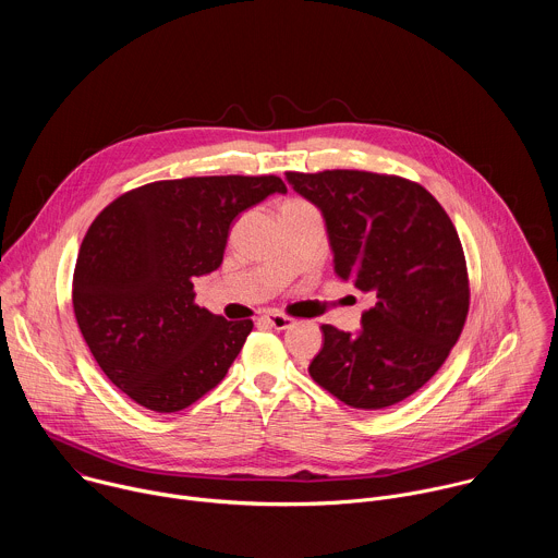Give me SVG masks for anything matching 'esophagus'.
<instances>
[{"instance_id":"1","label":"esophagus","mask_w":558,"mask_h":558,"mask_svg":"<svg viewBox=\"0 0 558 558\" xmlns=\"http://www.w3.org/2000/svg\"><path fill=\"white\" fill-rule=\"evenodd\" d=\"M263 320H265L269 327L278 329V331L289 329V327L293 325V317H291V315H284V313H267V315H263Z\"/></svg>"}]
</instances>
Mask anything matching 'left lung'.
Returning <instances> with one entry per match:
<instances>
[{
	"label": "left lung",
	"mask_w": 558,
	"mask_h": 558,
	"mask_svg": "<svg viewBox=\"0 0 558 558\" xmlns=\"http://www.w3.org/2000/svg\"><path fill=\"white\" fill-rule=\"evenodd\" d=\"M287 181L323 209L336 274L375 295L360 333L323 325L313 381L362 411L407 400L441 368L468 317V267L450 216L395 174L287 172Z\"/></svg>",
	"instance_id": "left-lung-1"
}]
</instances>
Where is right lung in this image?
<instances>
[{
    "label": "right lung",
    "mask_w": 558,
    "mask_h": 558,
    "mask_svg": "<svg viewBox=\"0 0 558 558\" xmlns=\"http://www.w3.org/2000/svg\"><path fill=\"white\" fill-rule=\"evenodd\" d=\"M280 177L154 181L114 198L88 227L72 276L76 325L108 379L154 413L216 388L254 329L194 302V278L220 267L231 220Z\"/></svg>",
    "instance_id": "obj_1"
}]
</instances>
